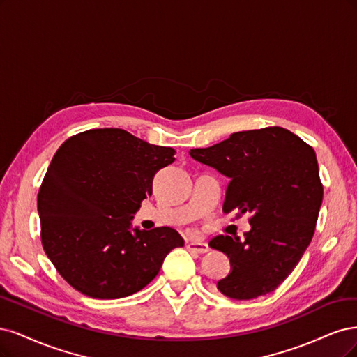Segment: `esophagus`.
Here are the masks:
<instances>
[{
	"instance_id": "esophagus-1",
	"label": "esophagus",
	"mask_w": 357,
	"mask_h": 357,
	"mask_svg": "<svg viewBox=\"0 0 357 357\" xmlns=\"http://www.w3.org/2000/svg\"><path fill=\"white\" fill-rule=\"evenodd\" d=\"M187 248L192 252H197V254H206V252H209L208 243H202V241H190V243H187Z\"/></svg>"
}]
</instances>
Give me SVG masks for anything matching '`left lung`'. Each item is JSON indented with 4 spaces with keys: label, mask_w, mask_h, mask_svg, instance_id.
Listing matches in <instances>:
<instances>
[{
    "label": "left lung",
    "mask_w": 357,
    "mask_h": 357,
    "mask_svg": "<svg viewBox=\"0 0 357 357\" xmlns=\"http://www.w3.org/2000/svg\"><path fill=\"white\" fill-rule=\"evenodd\" d=\"M190 155L229 178L222 212L250 213L245 240L216 236L212 249L231 271L218 289L233 300L273 292L292 273L313 238L324 199L314 149L283 128L233 133Z\"/></svg>",
    "instance_id": "obj_1"
}]
</instances>
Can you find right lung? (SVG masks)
I'll return each instance as SVG.
<instances>
[{"instance_id": "1", "label": "right lung", "mask_w": 357, "mask_h": 357, "mask_svg": "<svg viewBox=\"0 0 357 357\" xmlns=\"http://www.w3.org/2000/svg\"><path fill=\"white\" fill-rule=\"evenodd\" d=\"M174 155L123 129L86 130L57 149L38 191L41 243L74 289L98 300L129 296L183 246L174 228L145 231L130 222Z\"/></svg>"}]
</instances>
